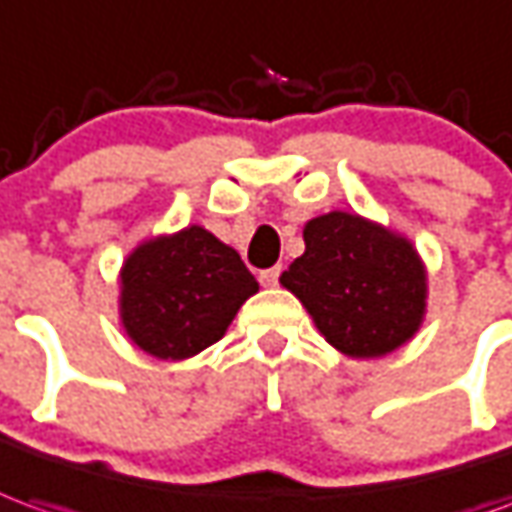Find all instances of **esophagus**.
<instances>
[{
    "instance_id": "34e87169",
    "label": "esophagus",
    "mask_w": 512,
    "mask_h": 512,
    "mask_svg": "<svg viewBox=\"0 0 512 512\" xmlns=\"http://www.w3.org/2000/svg\"><path fill=\"white\" fill-rule=\"evenodd\" d=\"M280 274H282V268H280V266L266 268V271H260V282H263L266 288H274V285L280 282Z\"/></svg>"
}]
</instances>
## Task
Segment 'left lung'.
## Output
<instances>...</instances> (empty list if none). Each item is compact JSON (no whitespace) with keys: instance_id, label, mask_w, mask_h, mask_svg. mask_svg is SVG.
<instances>
[{"instance_id":"obj_1","label":"left lung","mask_w":512,"mask_h":512,"mask_svg":"<svg viewBox=\"0 0 512 512\" xmlns=\"http://www.w3.org/2000/svg\"><path fill=\"white\" fill-rule=\"evenodd\" d=\"M280 282L349 357L399 349L416 335L427 307V274L413 244L341 210L307 221L305 255Z\"/></svg>"}]
</instances>
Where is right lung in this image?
<instances>
[{
    "mask_svg": "<svg viewBox=\"0 0 512 512\" xmlns=\"http://www.w3.org/2000/svg\"><path fill=\"white\" fill-rule=\"evenodd\" d=\"M257 280L213 232L185 227L141 244L121 268V324L160 360H185L224 338Z\"/></svg>",
    "mask_w": 512,
    "mask_h": 512,
    "instance_id": "1",
    "label": "right lung"
}]
</instances>
